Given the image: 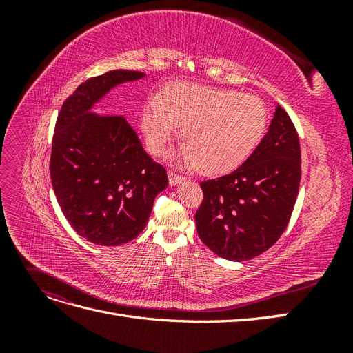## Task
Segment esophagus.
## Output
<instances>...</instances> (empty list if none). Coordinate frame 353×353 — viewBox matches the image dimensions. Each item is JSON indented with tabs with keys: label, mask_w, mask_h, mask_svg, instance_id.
<instances>
[{
	"label": "esophagus",
	"mask_w": 353,
	"mask_h": 353,
	"mask_svg": "<svg viewBox=\"0 0 353 353\" xmlns=\"http://www.w3.org/2000/svg\"><path fill=\"white\" fill-rule=\"evenodd\" d=\"M168 179H169V184H170V185H176V184H179V183H183L184 176L176 174V172H174V170H168Z\"/></svg>",
	"instance_id": "esophagus-1"
}]
</instances>
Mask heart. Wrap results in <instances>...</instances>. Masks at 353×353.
<instances>
[{"label":"heart","mask_w":353,"mask_h":353,"mask_svg":"<svg viewBox=\"0 0 353 353\" xmlns=\"http://www.w3.org/2000/svg\"><path fill=\"white\" fill-rule=\"evenodd\" d=\"M268 125L262 100L236 90L172 83L160 101L150 100L141 130L153 154H162L181 128L184 145L178 153L187 168L206 175L232 172L250 157Z\"/></svg>","instance_id":"heart-1"}]
</instances>
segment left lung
<instances>
[{
	"mask_svg": "<svg viewBox=\"0 0 353 353\" xmlns=\"http://www.w3.org/2000/svg\"><path fill=\"white\" fill-rule=\"evenodd\" d=\"M301 166L296 128L276 104L270 130L250 157L234 172L200 184L203 201L194 218L200 240L234 262L268 250L290 221Z\"/></svg>",
	"mask_w": 353,
	"mask_h": 353,
	"instance_id": "1",
	"label": "left lung"
}]
</instances>
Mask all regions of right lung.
<instances>
[{
    "label": "right lung",
    "instance_id": "obj_1",
    "mask_svg": "<svg viewBox=\"0 0 353 353\" xmlns=\"http://www.w3.org/2000/svg\"><path fill=\"white\" fill-rule=\"evenodd\" d=\"M145 73L110 70L90 78L63 103L52 135L50 175L59 206L81 237L100 245L134 240L154 197L168 187L166 169L153 162L123 116L91 109L119 83Z\"/></svg>",
    "mask_w": 353,
    "mask_h": 353
}]
</instances>
